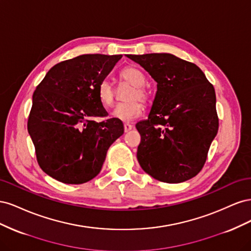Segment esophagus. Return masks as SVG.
Returning a JSON list of instances; mask_svg holds the SVG:
<instances>
[{
    "label": "esophagus",
    "instance_id": "obj_1",
    "mask_svg": "<svg viewBox=\"0 0 251 251\" xmlns=\"http://www.w3.org/2000/svg\"><path fill=\"white\" fill-rule=\"evenodd\" d=\"M124 127H125V132H126V133H127L128 131H131V130H132V127H133V126H132V125H130V124H127V123H126V124L124 125Z\"/></svg>",
    "mask_w": 251,
    "mask_h": 251
}]
</instances>
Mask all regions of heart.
I'll return each mask as SVG.
<instances>
[{
  "instance_id": "obj_1",
  "label": "heart",
  "mask_w": 251,
  "mask_h": 251,
  "mask_svg": "<svg viewBox=\"0 0 251 251\" xmlns=\"http://www.w3.org/2000/svg\"><path fill=\"white\" fill-rule=\"evenodd\" d=\"M120 77L121 79L130 82L134 86V89L128 96L130 101L118 103L115 109L113 110L112 116L124 121L138 118L144 111V104L139 100L147 102L150 98L148 90L143 87L147 78L138 68L133 66H127L121 70ZM97 96L103 107H112L114 101H115V90L109 80L104 79L100 81L97 88Z\"/></svg>"
}]
</instances>
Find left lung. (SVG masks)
<instances>
[{
    "instance_id": "obj_1",
    "label": "left lung",
    "mask_w": 251,
    "mask_h": 251,
    "mask_svg": "<svg viewBox=\"0 0 251 251\" xmlns=\"http://www.w3.org/2000/svg\"><path fill=\"white\" fill-rule=\"evenodd\" d=\"M157 82L147 120L136 125L137 159L158 181L180 183L198 175L219 128L214 86L198 66L170 53L126 55Z\"/></svg>"
}]
</instances>
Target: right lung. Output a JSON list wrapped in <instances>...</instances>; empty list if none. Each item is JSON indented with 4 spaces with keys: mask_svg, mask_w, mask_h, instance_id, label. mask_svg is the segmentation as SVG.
Masks as SVG:
<instances>
[{
    "mask_svg": "<svg viewBox=\"0 0 251 251\" xmlns=\"http://www.w3.org/2000/svg\"><path fill=\"white\" fill-rule=\"evenodd\" d=\"M123 55L83 54L53 66L36 87L28 133L40 168L66 184L86 183L100 174L111 144L124 134L107 117L97 88Z\"/></svg>",
    "mask_w": 251,
    "mask_h": 251,
    "instance_id": "add662e5",
    "label": "right lung"
}]
</instances>
